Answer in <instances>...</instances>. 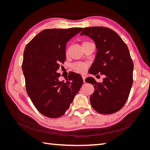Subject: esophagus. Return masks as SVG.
<instances>
[{"label": "esophagus", "mask_w": 150, "mask_h": 150, "mask_svg": "<svg viewBox=\"0 0 150 150\" xmlns=\"http://www.w3.org/2000/svg\"><path fill=\"white\" fill-rule=\"evenodd\" d=\"M82 78H83V82H84V83H85V82H86V81H85L86 76H84V75H83V76H82Z\"/></svg>", "instance_id": "obj_1"}]
</instances>
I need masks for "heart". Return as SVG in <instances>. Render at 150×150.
Masks as SVG:
<instances>
[{"mask_svg": "<svg viewBox=\"0 0 150 150\" xmlns=\"http://www.w3.org/2000/svg\"><path fill=\"white\" fill-rule=\"evenodd\" d=\"M72 67H73L74 69L77 71H79L81 72H83L86 70V66L80 62L75 63V64L72 65Z\"/></svg>", "mask_w": 150, "mask_h": 150, "instance_id": "1", "label": "heart"}]
</instances>
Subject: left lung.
<instances>
[{
	"label": "left lung",
	"instance_id": "obj_1",
	"mask_svg": "<svg viewBox=\"0 0 150 150\" xmlns=\"http://www.w3.org/2000/svg\"><path fill=\"white\" fill-rule=\"evenodd\" d=\"M83 35L92 39L97 49L89 72L105 75L101 83L91 77L85 79L94 87L91 104L101 114L116 112L125 105L133 84L134 65L129 49L120 36L109 28H86L81 32Z\"/></svg>",
	"mask_w": 150,
	"mask_h": 150
}]
</instances>
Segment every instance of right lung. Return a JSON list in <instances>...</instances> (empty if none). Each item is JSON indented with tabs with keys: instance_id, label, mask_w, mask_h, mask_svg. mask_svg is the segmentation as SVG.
<instances>
[{
	"instance_id": "obj_1",
	"label": "right lung",
	"mask_w": 150,
	"mask_h": 150,
	"mask_svg": "<svg viewBox=\"0 0 150 150\" xmlns=\"http://www.w3.org/2000/svg\"><path fill=\"white\" fill-rule=\"evenodd\" d=\"M83 28L49 29L40 32L27 45L22 71L27 93L36 109L51 118L65 114L83 80L71 72L66 81L57 71L66 60V44Z\"/></svg>"
}]
</instances>
